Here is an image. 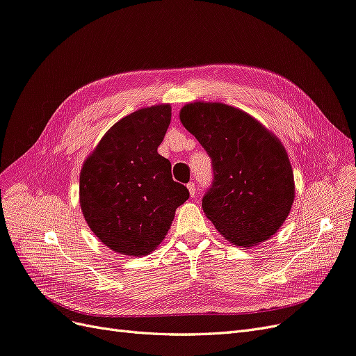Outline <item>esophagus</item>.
Wrapping results in <instances>:
<instances>
[{
    "label": "esophagus",
    "instance_id": "1",
    "mask_svg": "<svg viewBox=\"0 0 356 356\" xmlns=\"http://www.w3.org/2000/svg\"><path fill=\"white\" fill-rule=\"evenodd\" d=\"M187 188H188L190 196H191V197H195V196H196V186H195V182H188V184H187Z\"/></svg>",
    "mask_w": 356,
    "mask_h": 356
}]
</instances>
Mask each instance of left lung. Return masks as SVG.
<instances>
[{"instance_id": "1", "label": "left lung", "mask_w": 356, "mask_h": 356, "mask_svg": "<svg viewBox=\"0 0 356 356\" xmlns=\"http://www.w3.org/2000/svg\"><path fill=\"white\" fill-rule=\"evenodd\" d=\"M179 120L212 159L202 208L230 243L250 248L282 227L294 203V174L281 139L248 113L221 102H190Z\"/></svg>"}]
</instances>
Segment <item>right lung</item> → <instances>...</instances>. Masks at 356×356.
Segmentation results:
<instances>
[{"label":"right lung","instance_id":"1","mask_svg":"<svg viewBox=\"0 0 356 356\" xmlns=\"http://www.w3.org/2000/svg\"><path fill=\"white\" fill-rule=\"evenodd\" d=\"M170 105L123 117L102 136L80 172V207L89 229L114 252L143 257L163 242L188 190L172 179L157 153L170 123Z\"/></svg>","mask_w":356,"mask_h":356}]
</instances>
